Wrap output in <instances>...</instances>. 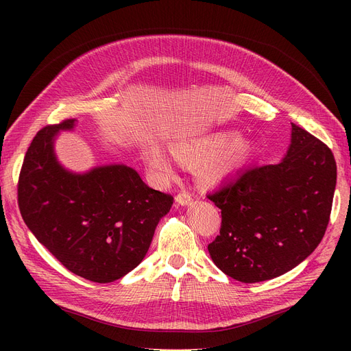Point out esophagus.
<instances>
[{
    "instance_id": "obj_1",
    "label": "esophagus",
    "mask_w": 351,
    "mask_h": 351,
    "mask_svg": "<svg viewBox=\"0 0 351 351\" xmlns=\"http://www.w3.org/2000/svg\"><path fill=\"white\" fill-rule=\"evenodd\" d=\"M176 202H177L178 205L187 206V205L192 204V196H190V195H189V193H186V192H183V193H178V195L176 196Z\"/></svg>"
}]
</instances>
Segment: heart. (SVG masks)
Instances as JSON below:
<instances>
[{
	"mask_svg": "<svg viewBox=\"0 0 351 351\" xmlns=\"http://www.w3.org/2000/svg\"><path fill=\"white\" fill-rule=\"evenodd\" d=\"M254 143L249 137L231 130H219L171 143L173 156L164 147L152 145L145 151L147 168L158 183L176 177V159L193 168L197 182L212 187L224 183L246 165L254 155Z\"/></svg>",
	"mask_w": 351,
	"mask_h": 351,
	"instance_id": "obj_1",
	"label": "heart"
}]
</instances>
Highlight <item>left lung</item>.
Returning <instances> with one entry per match:
<instances>
[{
	"instance_id": "left-lung-1",
	"label": "left lung",
	"mask_w": 351,
	"mask_h": 351,
	"mask_svg": "<svg viewBox=\"0 0 351 351\" xmlns=\"http://www.w3.org/2000/svg\"><path fill=\"white\" fill-rule=\"evenodd\" d=\"M337 165L329 147L291 123V139L275 165L246 168L208 196L221 209L219 236L208 250L241 282L277 278L321 243L331 214Z\"/></svg>"
}]
</instances>
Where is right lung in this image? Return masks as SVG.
<instances>
[{
	"label": "right lung",
	"instance_id": "1",
	"mask_svg": "<svg viewBox=\"0 0 351 351\" xmlns=\"http://www.w3.org/2000/svg\"><path fill=\"white\" fill-rule=\"evenodd\" d=\"M77 120L44 127L32 141L19 177V208L38 241L73 274L112 282L146 256L173 196L143 183L125 164L74 173L56 154L60 132Z\"/></svg>",
	"mask_w": 351,
	"mask_h": 351
}]
</instances>
